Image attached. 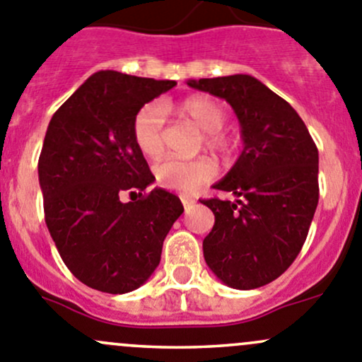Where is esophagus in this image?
Segmentation results:
<instances>
[{
    "label": "esophagus",
    "mask_w": 362,
    "mask_h": 362,
    "mask_svg": "<svg viewBox=\"0 0 362 362\" xmlns=\"http://www.w3.org/2000/svg\"><path fill=\"white\" fill-rule=\"evenodd\" d=\"M182 204H184L185 211H189L192 206H194L196 202H194V199H191V198H182Z\"/></svg>",
    "instance_id": "34e87169"
}]
</instances>
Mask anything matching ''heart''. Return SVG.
I'll return each instance as SVG.
<instances>
[{
	"mask_svg": "<svg viewBox=\"0 0 362 362\" xmlns=\"http://www.w3.org/2000/svg\"><path fill=\"white\" fill-rule=\"evenodd\" d=\"M164 112L191 120L204 133V145L221 156L235 151V138L224 133L226 110L218 101L206 96H192L180 103L147 105L134 119V141L138 148L148 158H158L164 148ZM156 180L160 187L178 192H194L199 185L206 184L217 173L214 160L198 158L191 160L166 159L156 166Z\"/></svg>",
	"mask_w": 362,
	"mask_h": 362,
	"instance_id": "1",
	"label": "heart"
}]
</instances>
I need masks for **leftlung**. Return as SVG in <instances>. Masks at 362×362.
Returning <instances> with one entry per match:
<instances>
[{
    "mask_svg": "<svg viewBox=\"0 0 362 362\" xmlns=\"http://www.w3.org/2000/svg\"><path fill=\"white\" fill-rule=\"evenodd\" d=\"M231 105L243 151L214 185L235 194L203 199L215 215L203 240L208 268L240 291L279 279L301 250L319 203V151L298 112L250 75L187 80Z\"/></svg>",
    "mask_w": 362,
    "mask_h": 362,
    "instance_id": "1",
    "label": "left lung"
}]
</instances>
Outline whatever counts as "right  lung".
<instances>
[{"instance_id": "1", "label": "right lung", "mask_w": 362, "mask_h": 362, "mask_svg": "<svg viewBox=\"0 0 362 362\" xmlns=\"http://www.w3.org/2000/svg\"><path fill=\"white\" fill-rule=\"evenodd\" d=\"M177 86L103 69L52 115L38 160L45 222L69 272L90 289L124 294L159 266L163 242L184 211L134 141L145 103ZM126 194H138L133 202Z\"/></svg>"}]
</instances>
